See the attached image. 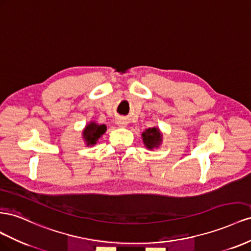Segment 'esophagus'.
Masks as SVG:
<instances>
[{
  "instance_id": "esophagus-1",
  "label": "esophagus",
  "mask_w": 251,
  "mask_h": 251,
  "mask_svg": "<svg viewBox=\"0 0 251 251\" xmlns=\"http://www.w3.org/2000/svg\"><path fill=\"white\" fill-rule=\"evenodd\" d=\"M117 124L120 127H126L127 126V121L124 120V119H120V120L117 121Z\"/></svg>"
}]
</instances>
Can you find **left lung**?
I'll return each instance as SVG.
<instances>
[{
    "label": "left lung",
    "mask_w": 251,
    "mask_h": 251,
    "mask_svg": "<svg viewBox=\"0 0 251 251\" xmlns=\"http://www.w3.org/2000/svg\"><path fill=\"white\" fill-rule=\"evenodd\" d=\"M143 143L148 149L157 148L162 143V133L157 127L148 128L142 133Z\"/></svg>",
    "instance_id": "8db88e82"
}]
</instances>
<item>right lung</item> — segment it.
Here are the masks:
<instances>
[{"instance_id": "right-lung-1", "label": "right lung", "mask_w": 251, "mask_h": 251, "mask_svg": "<svg viewBox=\"0 0 251 251\" xmlns=\"http://www.w3.org/2000/svg\"><path fill=\"white\" fill-rule=\"evenodd\" d=\"M106 129V125H99L96 122H90L88 125H86L83 130V139L85 141V144L87 146H94L97 144V142L105 133Z\"/></svg>"}]
</instances>
